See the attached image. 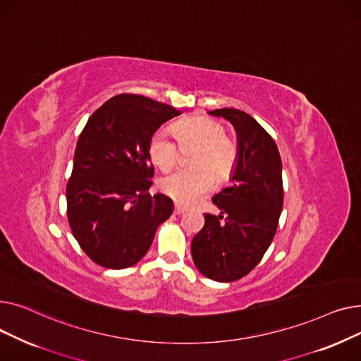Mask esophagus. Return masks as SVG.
Segmentation results:
<instances>
[{
    "instance_id": "34e87169",
    "label": "esophagus",
    "mask_w": 361,
    "mask_h": 361,
    "mask_svg": "<svg viewBox=\"0 0 361 361\" xmlns=\"http://www.w3.org/2000/svg\"><path fill=\"white\" fill-rule=\"evenodd\" d=\"M184 212H185V207L181 206L180 203H176V206H174V214H176V215H181V214H184Z\"/></svg>"
}]
</instances>
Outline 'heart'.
<instances>
[{
	"mask_svg": "<svg viewBox=\"0 0 361 361\" xmlns=\"http://www.w3.org/2000/svg\"><path fill=\"white\" fill-rule=\"evenodd\" d=\"M181 146L197 145L192 164L195 168H180L161 178V190L178 203L188 204L212 190L215 178L225 181L237 164V145L225 136V127L212 118L193 117L178 123L174 128ZM147 154L162 171L173 168L178 161V146L164 128L152 135Z\"/></svg>",
	"mask_w": 361,
	"mask_h": 361,
	"instance_id": "1",
	"label": "heart"
}]
</instances>
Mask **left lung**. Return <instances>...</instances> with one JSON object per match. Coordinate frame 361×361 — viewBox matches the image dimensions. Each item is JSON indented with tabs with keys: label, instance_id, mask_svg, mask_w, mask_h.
Masks as SVG:
<instances>
[{
	"label": "left lung",
	"instance_id": "1",
	"mask_svg": "<svg viewBox=\"0 0 361 361\" xmlns=\"http://www.w3.org/2000/svg\"><path fill=\"white\" fill-rule=\"evenodd\" d=\"M237 133L238 158L231 185L212 197L219 215H204L193 237L192 257L206 278L233 282L247 275L271 245L283 204L282 162L276 143L247 112L209 111Z\"/></svg>",
	"mask_w": 361,
	"mask_h": 361
}]
</instances>
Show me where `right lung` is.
<instances>
[{"label": "right lung", "mask_w": 361, "mask_h": 361, "mask_svg": "<svg viewBox=\"0 0 361 361\" xmlns=\"http://www.w3.org/2000/svg\"><path fill=\"white\" fill-rule=\"evenodd\" d=\"M181 111L140 94H117L80 133L67 184V216L82 250L108 269L136 264L158 226L174 211L165 195L147 193L154 177L147 145Z\"/></svg>", "instance_id": "add662e5"}]
</instances>
